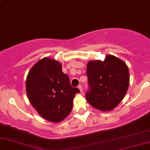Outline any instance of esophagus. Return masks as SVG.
<instances>
[{
	"instance_id": "esophagus-1",
	"label": "esophagus",
	"mask_w": 150,
	"mask_h": 150,
	"mask_svg": "<svg viewBox=\"0 0 150 150\" xmlns=\"http://www.w3.org/2000/svg\"><path fill=\"white\" fill-rule=\"evenodd\" d=\"M78 88H79V89L80 90V91H81V92L83 91V88H82V86H81V85H79V86H78Z\"/></svg>"
}]
</instances>
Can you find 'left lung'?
I'll return each instance as SVG.
<instances>
[{"mask_svg":"<svg viewBox=\"0 0 150 150\" xmlns=\"http://www.w3.org/2000/svg\"><path fill=\"white\" fill-rule=\"evenodd\" d=\"M86 74L89 90L86 98L92 106L108 111L121 102L129 85V69L124 61L108 55L103 61H90Z\"/></svg>","mask_w":150,"mask_h":150,"instance_id":"1","label":"left lung"}]
</instances>
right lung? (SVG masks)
<instances>
[{
  "label": "right lung",
  "instance_id": "right-lung-1",
  "mask_svg": "<svg viewBox=\"0 0 150 150\" xmlns=\"http://www.w3.org/2000/svg\"><path fill=\"white\" fill-rule=\"evenodd\" d=\"M26 92L32 106L42 117L58 122L71 112L74 97L80 90L72 88L58 61L44 58L29 71Z\"/></svg>",
  "mask_w": 150,
  "mask_h": 150
}]
</instances>
